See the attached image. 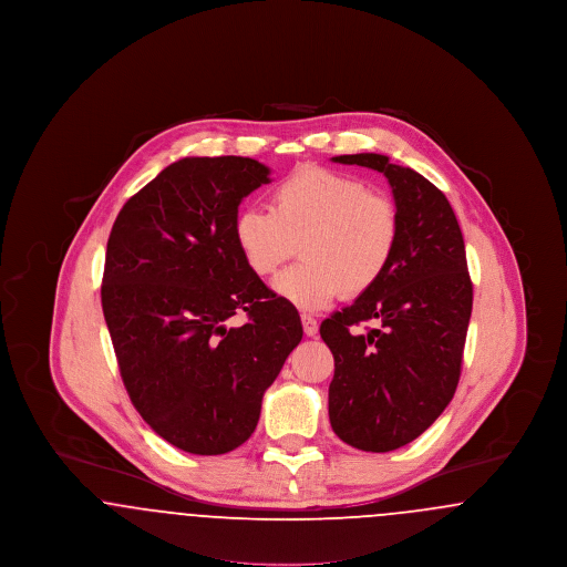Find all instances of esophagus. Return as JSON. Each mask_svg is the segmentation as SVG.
Segmentation results:
<instances>
[{
    "instance_id": "1",
    "label": "esophagus",
    "mask_w": 567,
    "mask_h": 567,
    "mask_svg": "<svg viewBox=\"0 0 567 567\" xmlns=\"http://www.w3.org/2000/svg\"><path fill=\"white\" fill-rule=\"evenodd\" d=\"M301 324H303V331H306V336H317L319 333V323H317V319L312 317V315H301Z\"/></svg>"
}]
</instances>
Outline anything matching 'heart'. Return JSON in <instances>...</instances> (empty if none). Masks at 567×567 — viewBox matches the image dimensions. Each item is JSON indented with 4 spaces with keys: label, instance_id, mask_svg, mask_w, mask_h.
Here are the masks:
<instances>
[{
    "label": "heart",
    "instance_id": "obj_1",
    "mask_svg": "<svg viewBox=\"0 0 567 567\" xmlns=\"http://www.w3.org/2000/svg\"><path fill=\"white\" fill-rule=\"evenodd\" d=\"M400 234V210L389 195L323 167L297 169L271 190L270 210L244 208L234 223L238 250L259 276L278 270L299 244L303 261L280 271L271 287L301 310L374 287Z\"/></svg>",
    "mask_w": 567,
    "mask_h": 567
}]
</instances>
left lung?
I'll use <instances>...</instances> for the list:
<instances>
[{
  "label": "left lung",
  "mask_w": 567,
  "mask_h": 567,
  "mask_svg": "<svg viewBox=\"0 0 567 567\" xmlns=\"http://www.w3.org/2000/svg\"><path fill=\"white\" fill-rule=\"evenodd\" d=\"M386 176L402 234L382 278L321 323L333 352L329 421L359 451L416 440L453 400L472 315L465 244L444 193L386 155L333 157ZM372 322L361 332L358 327Z\"/></svg>",
  "instance_id": "obj_1"
}]
</instances>
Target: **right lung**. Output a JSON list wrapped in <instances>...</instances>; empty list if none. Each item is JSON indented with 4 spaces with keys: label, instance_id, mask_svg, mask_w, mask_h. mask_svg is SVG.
Wrapping results in <instances>:
<instances>
[{
    "label": "right lung",
    "instance_id": "right-lung-1",
    "mask_svg": "<svg viewBox=\"0 0 567 567\" xmlns=\"http://www.w3.org/2000/svg\"><path fill=\"white\" fill-rule=\"evenodd\" d=\"M268 183L270 167L248 157H185L130 197L110 231L102 308L123 384L151 430L185 453L244 444L303 336L296 306L234 238L240 202Z\"/></svg>",
    "mask_w": 567,
    "mask_h": 567
}]
</instances>
